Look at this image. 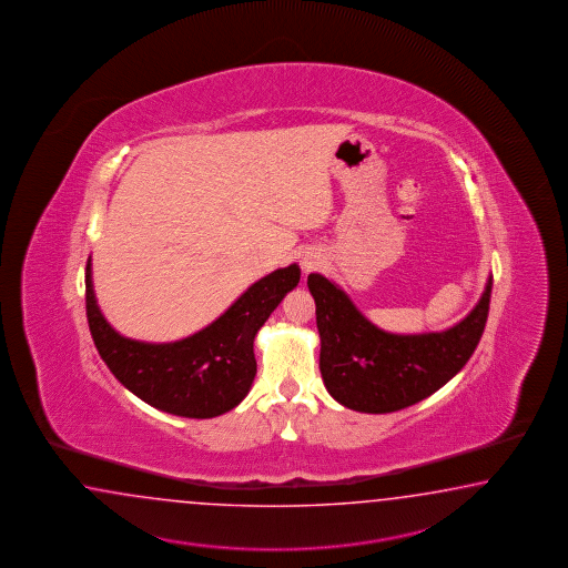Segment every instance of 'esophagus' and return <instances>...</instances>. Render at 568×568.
Returning a JSON list of instances; mask_svg holds the SVG:
<instances>
[{"instance_id":"1","label":"esophagus","mask_w":568,"mask_h":568,"mask_svg":"<svg viewBox=\"0 0 568 568\" xmlns=\"http://www.w3.org/2000/svg\"><path fill=\"white\" fill-rule=\"evenodd\" d=\"M303 271H312V268H315L317 266V261H315L314 256H305L303 258Z\"/></svg>"}]
</instances>
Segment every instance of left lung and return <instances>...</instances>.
Segmentation results:
<instances>
[{
    "label": "left lung",
    "mask_w": 568,
    "mask_h": 568,
    "mask_svg": "<svg viewBox=\"0 0 568 568\" xmlns=\"http://www.w3.org/2000/svg\"><path fill=\"white\" fill-rule=\"evenodd\" d=\"M307 287L322 341L320 371L329 395L354 412L392 414L438 392L467 365L487 324L493 277L465 320L426 334L377 328L320 273L307 277Z\"/></svg>",
    "instance_id": "obj_1"
}]
</instances>
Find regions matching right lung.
Masks as SVG:
<instances>
[{"label":"right lung","mask_w":568,"mask_h":568,"mask_svg":"<svg viewBox=\"0 0 568 568\" xmlns=\"http://www.w3.org/2000/svg\"><path fill=\"white\" fill-rule=\"evenodd\" d=\"M300 266L277 268L244 291L207 328L183 341L151 344L118 334L98 307L91 256L85 268L89 329L103 363L142 402L181 417H215L251 392L254 336L300 283Z\"/></svg>","instance_id":"right-lung-1"}]
</instances>
